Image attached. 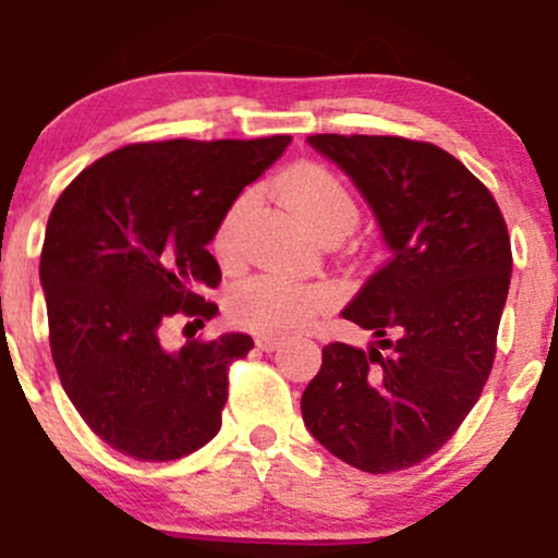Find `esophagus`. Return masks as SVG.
Wrapping results in <instances>:
<instances>
[{"instance_id":"1","label":"esophagus","mask_w":558,"mask_h":558,"mask_svg":"<svg viewBox=\"0 0 558 558\" xmlns=\"http://www.w3.org/2000/svg\"><path fill=\"white\" fill-rule=\"evenodd\" d=\"M280 343H283V338H278V336H257V345L262 351H267V354L275 349H280Z\"/></svg>"}]
</instances>
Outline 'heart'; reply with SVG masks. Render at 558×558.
Instances as JSON below:
<instances>
[{"label":"heart","instance_id":"heart-1","mask_svg":"<svg viewBox=\"0 0 558 558\" xmlns=\"http://www.w3.org/2000/svg\"><path fill=\"white\" fill-rule=\"evenodd\" d=\"M280 196L317 235L330 230L349 233L360 220V207L336 172L315 162H301L286 170L278 181ZM254 213V194H241L220 217L215 230V252L220 262L233 265L241 254L243 230ZM325 286L288 283L275 275H257L233 288L228 315L235 325L267 336H286L301 330L328 306Z\"/></svg>","mask_w":558,"mask_h":558}]
</instances>
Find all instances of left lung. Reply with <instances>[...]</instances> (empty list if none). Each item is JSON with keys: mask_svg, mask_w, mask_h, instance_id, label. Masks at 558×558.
<instances>
[{"mask_svg": "<svg viewBox=\"0 0 558 558\" xmlns=\"http://www.w3.org/2000/svg\"><path fill=\"white\" fill-rule=\"evenodd\" d=\"M306 141L354 181L390 257L341 312L375 341L325 345L301 417L332 457L388 475L433 457L483 393L511 280L509 230L490 191L440 146Z\"/></svg>", "mask_w": 558, "mask_h": 558, "instance_id": "8db88e82", "label": "left lung"}]
</instances>
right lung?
<instances>
[{
	"mask_svg": "<svg viewBox=\"0 0 558 558\" xmlns=\"http://www.w3.org/2000/svg\"><path fill=\"white\" fill-rule=\"evenodd\" d=\"M291 136L151 141L110 151L57 198L38 278L49 343L68 399L114 451L172 462L215 438L228 367L246 332L159 341L175 315L215 317L220 283L207 252L226 209L286 151Z\"/></svg>",
	"mask_w": 558,
	"mask_h": 558,
	"instance_id": "add662e5",
	"label": "right lung"
}]
</instances>
